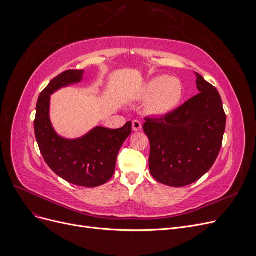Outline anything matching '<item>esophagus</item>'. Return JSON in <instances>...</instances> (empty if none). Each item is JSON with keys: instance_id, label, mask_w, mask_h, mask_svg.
Listing matches in <instances>:
<instances>
[{"instance_id": "esophagus-1", "label": "esophagus", "mask_w": 256, "mask_h": 256, "mask_svg": "<svg viewBox=\"0 0 256 256\" xmlns=\"http://www.w3.org/2000/svg\"><path fill=\"white\" fill-rule=\"evenodd\" d=\"M132 129H134V131L141 130V129H142V124H141V122L138 120H134L132 122Z\"/></svg>"}]
</instances>
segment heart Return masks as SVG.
Listing matches in <instances>:
<instances>
[{
  "mask_svg": "<svg viewBox=\"0 0 256 256\" xmlns=\"http://www.w3.org/2000/svg\"><path fill=\"white\" fill-rule=\"evenodd\" d=\"M184 86L174 76H159L145 85L143 97L148 98L146 110L152 115H166L172 112L182 102Z\"/></svg>",
  "mask_w": 256,
  "mask_h": 256,
  "instance_id": "obj_1",
  "label": "heart"
}]
</instances>
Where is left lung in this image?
Wrapping results in <instances>:
<instances>
[{
    "label": "left lung",
    "mask_w": 256,
    "mask_h": 256,
    "mask_svg": "<svg viewBox=\"0 0 256 256\" xmlns=\"http://www.w3.org/2000/svg\"><path fill=\"white\" fill-rule=\"evenodd\" d=\"M196 74L200 94L158 118H146L150 171L157 182L184 187L204 176L221 150L226 115L216 88Z\"/></svg>",
    "instance_id": "8db88e82"
}]
</instances>
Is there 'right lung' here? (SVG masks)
I'll use <instances>...</instances> for the list:
<instances>
[{
    "mask_svg": "<svg viewBox=\"0 0 256 256\" xmlns=\"http://www.w3.org/2000/svg\"><path fill=\"white\" fill-rule=\"evenodd\" d=\"M83 72L66 70L51 80L38 97L34 129L42 157L54 173L72 184L94 188L113 176L118 152L131 134V122L118 129L96 127L76 140H67L54 131L49 116L50 96L80 82Z\"/></svg>",
    "mask_w": 256,
    "mask_h": 256,
    "instance_id": "add662e5",
    "label": "right lung"
}]
</instances>
